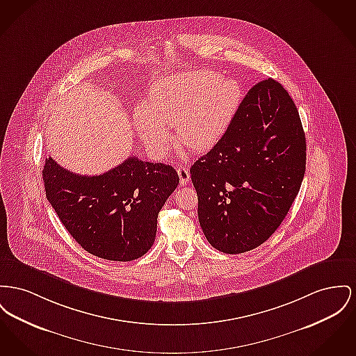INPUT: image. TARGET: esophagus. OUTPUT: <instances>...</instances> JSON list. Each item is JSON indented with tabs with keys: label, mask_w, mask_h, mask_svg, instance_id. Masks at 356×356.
<instances>
[{
	"label": "esophagus",
	"mask_w": 356,
	"mask_h": 356,
	"mask_svg": "<svg viewBox=\"0 0 356 356\" xmlns=\"http://www.w3.org/2000/svg\"><path fill=\"white\" fill-rule=\"evenodd\" d=\"M177 175H179V177H180V184H181V186L188 184L189 179H191L188 168H177Z\"/></svg>",
	"instance_id": "34e87169"
}]
</instances>
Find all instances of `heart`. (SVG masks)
I'll return each mask as SVG.
<instances>
[{
	"mask_svg": "<svg viewBox=\"0 0 356 356\" xmlns=\"http://www.w3.org/2000/svg\"><path fill=\"white\" fill-rule=\"evenodd\" d=\"M236 81L211 71L183 72L156 84L133 122L141 140L156 156L167 153L175 127L177 141L193 152H209L226 136L241 105Z\"/></svg>",
	"mask_w": 356,
	"mask_h": 356,
	"instance_id": "obj_1",
	"label": "heart"
}]
</instances>
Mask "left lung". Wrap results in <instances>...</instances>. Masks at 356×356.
Here are the masks:
<instances>
[{
  "label": "left lung",
  "mask_w": 356,
  "mask_h": 356,
  "mask_svg": "<svg viewBox=\"0 0 356 356\" xmlns=\"http://www.w3.org/2000/svg\"><path fill=\"white\" fill-rule=\"evenodd\" d=\"M305 134L288 91L272 78L252 86L226 136L191 167L209 245L226 254L269 239L305 173Z\"/></svg>",
  "instance_id": "left-lung-1"
}]
</instances>
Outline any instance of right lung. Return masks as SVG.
<instances>
[{"instance_id": "right-lung-1", "label": "right lung", "mask_w": 356, "mask_h": 356, "mask_svg": "<svg viewBox=\"0 0 356 356\" xmlns=\"http://www.w3.org/2000/svg\"><path fill=\"white\" fill-rule=\"evenodd\" d=\"M42 180L48 202L84 250L127 262L152 248L159 212L179 175L170 165L131 156L104 175L82 176L48 157Z\"/></svg>"}]
</instances>
